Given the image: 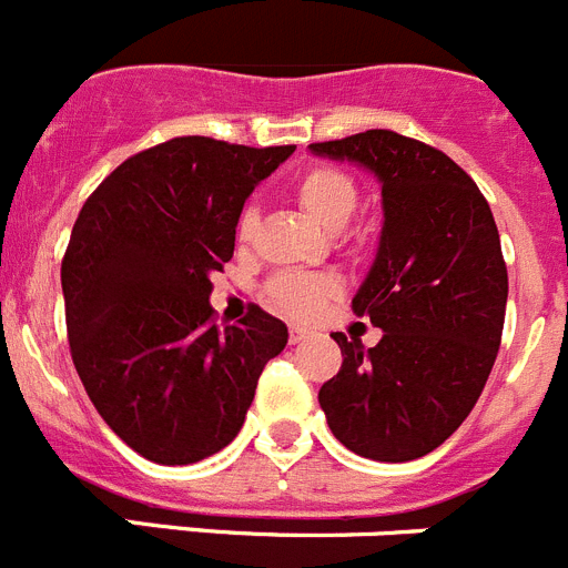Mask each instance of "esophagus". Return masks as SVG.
<instances>
[{"label": "esophagus", "mask_w": 568, "mask_h": 568, "mask_svg": "<svg viewBox=\"0 0 568 568\" xmlns=\"http://www.w3.org/2000/svg\"><path fill=\"white\" fill-rule=\"evenodd\" d=\"M306 337H310V329H304V326H290V343H301V341H306Z\"/></svg>", "instance_id": "obj_1"}]
</instances>
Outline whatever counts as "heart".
Segmentation results:
<instances>
[{
    "label": "heart",
    "instance_id": "b5f03b06",
    "mask_svg": "<svg viewBox=\"0 0 568 568\" xmlns=\"http://www.w3.org/2000/svg\"><path fill=\"white\" fill-rule=\"evenodd\" d=\"M295 202L326 231H341L355 213L361 191L355 176L332 165H312L295 180ZM258 225L256 207L247 205L239 213L236 239L250 242ZM341 284L324 273H281L267 284V301L287 318H315L332 298H337Z\"/></svg>",
    "mask_w": 568,
    "mask_h": 568
}]
</instances>
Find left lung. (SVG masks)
I'll use <instances>...</instances> for the list:
<instances>
[{"instance_id":"1","label":"left lung","mask_w":568,"mask_h":568,"mask_svg":"<svg viewBox=\"0 0 568 568\" xmlns=\"http://www.w3.org/2000/svg\"><path fill=\"white\" fill-rule=\"evenodd\" d=\"M383 185V231L352 298L383 329L377 346L335 332L343 366L318 392L332 434L374 462H410L454 434L501 346L507 264L476 182L428 143L388 129L312 143Z\"/></svg>"}]
</instances>
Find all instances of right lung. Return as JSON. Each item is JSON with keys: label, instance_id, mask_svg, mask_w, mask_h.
<instances>
[{"label": "right lung", "instance_id": "1", "mask_svg": "<svg viewBox=\"0 0 568 568\" xmlns=\"http://www.w3.org/2000/svg\"><path fill=\"white\" fill-rule=\"evenodd\" d=\"M295 145L174 138L123 160L83 202L61 262L75 372L143 459L194 465L236 439L287 326L262 306L213 324L244 200Z\"/></svg>", "mask_w": 568, "mask_h": 568}]
</instances>
